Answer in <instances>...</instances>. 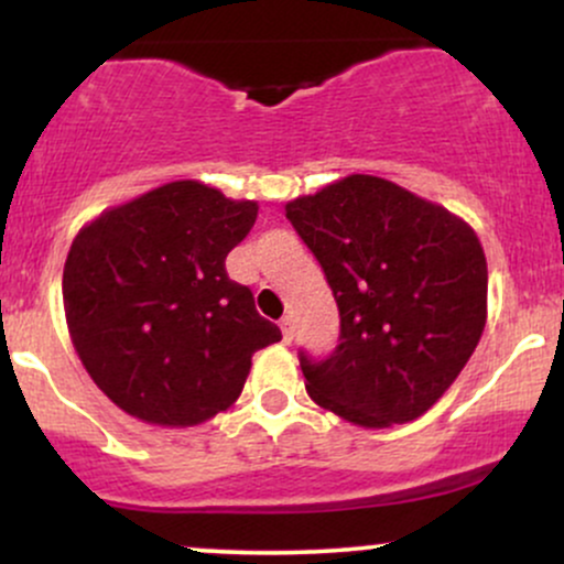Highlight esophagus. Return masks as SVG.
Listing matches in <instances>:
<instances>
[{"label": "esophagus", "mask_w": 564, "mask_h": 564, "mask_svg": "<svg viewBox=\"0 0 564 564\" xmlns=\"http://www.w3.org/2000/svg\"><path fill=\"white\" fill-rule=\"evenodd\" d=\"M281 332H283V341L294 339V318H291V315L281 318Z\"/></svg>", "instance_id": "1"}]
</instances>
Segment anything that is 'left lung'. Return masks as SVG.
<instances>
[{
  "instance_id": "obj_1",
  "label": "left lung",
  "mask_w": 564,
  "mask_h": 564,
  "mask_svg": "<svg viewBox=\"0 0 564 564\" xmlns=\"http://www.w3.org/2000/svg\"><path fill=\"white\" fill-rule=\"evenodd\" d=\"M339 307V345L300 349L310 398L347 422H413L443 398L485 328L488 264L448 209L371 174L286 204Z\"/></svg>"
}]
</instances>
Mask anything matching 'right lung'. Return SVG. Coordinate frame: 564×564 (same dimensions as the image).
I'll return each mask as SVG.
<instances>
[{
    "label": "right lung",
    "instance_id": "obj_1",
    "mask_svg": "<svg viewBox=\"0 0 564 564\" xmlns=\"http://www.w3.org/2000/svg\"><path fill=\"white\" fill-rule=\"evenodd\" d=\"M254 219V200L180 180L102 212L74 238L63 270L70 339L129 416L206 422L236 403L251 355L281 339L225 270Z\"/></svg>",
    "mask_w": 564,
    "mask_h": 564
}]
</instances>
